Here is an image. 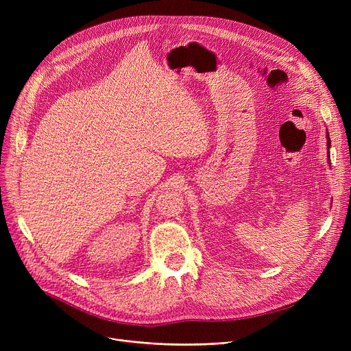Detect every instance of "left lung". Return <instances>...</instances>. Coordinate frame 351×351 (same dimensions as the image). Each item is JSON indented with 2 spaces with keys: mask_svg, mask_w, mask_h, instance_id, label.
Returning <instances> with one entry per match:
<instances>
[{
  "mask_svg": "<svg viewBox=\"0 0 351 351\" xmlns=\"http://www.w3.org/2000/svg\"><path fill=\"white\" fill-rule=\"evenodd\" d=\"M326 138H327V149H330V138H328V132H326ZM328 156V162H330V152L327 154Z\"/></svg>",
  "mask_w": 351,
  "mask_h": 351,
  "instance_id": "1",
  "label": "left lung"
}]
</instances>
